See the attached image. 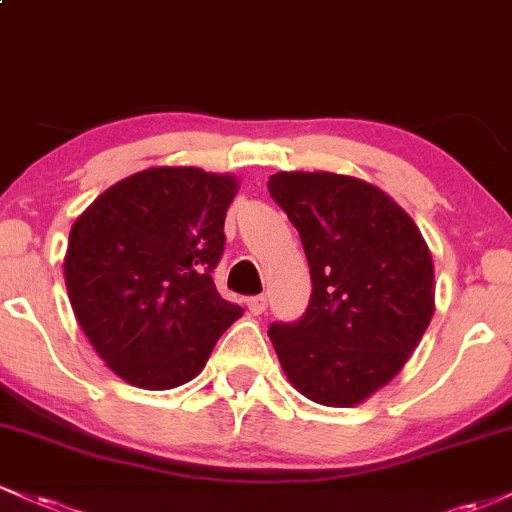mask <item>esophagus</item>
<instances>
[{
    "mask_svg": "<svg viewBox=\"0 0 512 512\" xmlns=\"http://www.w3.org/2000/svg\"><path fill=\"white\" fill-rule=\"evenodd\" d=\"M264 308H267V298H264V296L248 298V310L252 315H262Z\"/></svg>",
    "mask_w": 512,
    "mask_h": 512,
    "instance_id": "34e87169",
    "label": "esophagus"
}]
</instances>
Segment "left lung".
<instances>
[{
	"label": "left lung",
	"instance_id": "1",
	"mask_svg": "<svg viewBox=\"0 0 512 512\" xmlns=\"http://www.w3.org/2000/svg\"><path fill=\"white\" fill-rule=\"evenodd\" d=\"M274 202L308 257L313 293L298 322L269 327L289 383L325 407H356L409 361L436 310L433 257L414 219L366 180L276 173Z\"/></svg>",
	"mask_w": 512,
	"mask_h": 512
}]
</instances>
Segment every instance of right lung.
I'll list each match as a JSON object with an SVG mask.
<instances>
[{
  "label": "right lung",
  "instance_id": "1",
  "mask_svg": "<svg viewBox=\"0 0 512 512\" xmlns=\"http://www.w3.org/2000/svg\"><path fill=\"white\" fill-rule=\"evenodd\" d=\"M236 192V175L146 168L108 187L74 221L64 255L69 303L96 354L125 383H190L243 315L211 279Z\"/></svg>",
  "mask_w": 512,
  "mask_h": 512
}]
</instances>
